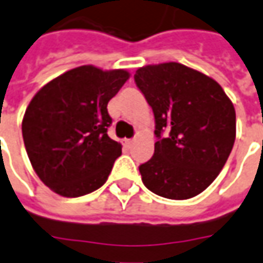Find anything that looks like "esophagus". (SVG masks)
<instances>
[{"instance_id": "1", "label": "esophagus", "mask_w": 263, "mask_h": 263, "mask_svg": "<svg viewBox=\"0 0 263 263\" xmlns=\"http://www.w3.org/2000/svg\"><path fill=\"white\" fill-rule=\"evenodd\" d=\"M125 145L129 148V146H132L134 145V139H125Z\"/></svg>"}]
</instances>
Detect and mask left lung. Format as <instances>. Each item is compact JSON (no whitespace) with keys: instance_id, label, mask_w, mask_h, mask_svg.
<instances>
[{"instance_id":"8db88e82","label":"left lung","mask_w":263,"mask_h":263,"mask_svg":"<svg viewBox=\"0 0 263 263\" xmlns=\"http://www.w3.org/2000/svg\"><path fill=\"white\" fill-rule=\"evenodd\" d=\"M134 80L154 111L158 138L152 158L139 165L142 182L168 199L201 194L234 146V104L216 81L178 62L138 68Z\"/></svg>"}]
</instances>
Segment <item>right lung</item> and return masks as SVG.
<instances>
[{
	"mask_svg": "<svg viewBox=\"0 0 263 263\" xmlns=\"http://www.w3.org/2000/svg\"><path fill=\"white\" fill-rule=\"evenodd\" d=\"M129 72L82 65L49 81L35 93L23 119L32 168L55 194L87 195L108 179L121 144L108 137L106 105Z\"/></svg>",
	"mask_w": 263,
	"mask_h": 263,
	"instance_id": "add662e5",
	"label": "right lung"
}]
</instances>
